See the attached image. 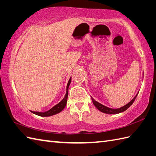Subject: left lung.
<instances>
[{"label":"left lung","instance_id":"1","mask_svg":"<svg viewBox=\"0 0 156 156\" xmlns=\"http://www.w3.org/2000/svg\"><path fill=\"white\" fill-rule=\"evenodd\" d=\"M143 75H144V73H143ZM137 94H138V93H137L136 95L133 98V99L131 100V101L128 103H127L126 105H125L122 107H119V108H117V109H112V108H110V107L103 105V104H101V103H100L97 101H95V100L93 99L92 97H91V99H92V101H93V105H94L96 107V108L98 109L100 111V112H101L103 113H107V114H117V113L123 112L124 111H126V109L129 108V107L131 105H132V103L134 102L135 99H136Z\"/></svg>","mask_w":156,"mask_h":156}]
</instances>
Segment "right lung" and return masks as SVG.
<instances>
[{
	"instance_id": "1",
	"label": "right lung",
	"mask_w": 156,
	"mask_h": 156,
	"mask_svg": "<svg viewBox=\"0 0 156 156\" xmlns=\"http://www.w3.org/2000/svg\"><path fill=\"white\" fill-rule=\"evenodd\" d=\"M71 77H70V79H69V80L67 83L66 93H65V97L59 103H57V105H55V106L52 107L51 109H50L49 110H48V111H47V112H33V111H30V112L34 113V114H35V115L41 116V117H49V116L56 115V114L62 112V111L64 109L65 106H66V105H67V98H68V90H69V85H70V83H71Z\"/></svg>"
}]
</instances>
